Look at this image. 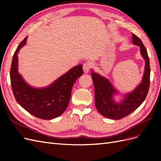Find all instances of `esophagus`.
Returning <instances> with one entry per match:
<instances>
[{"mask_svg": "<svg viewBox=\"0 0 161 161\" xmlns=\"http://www.w3.org/2000/svg\"><path fill=\"white\" fill-rule=\"evenodd\" d=\"M91 69V64L89 62H86L83 64V70L85 74H87L90 70Z\"/></svg>", "mask_w": 161, "mask_h": 161, "instance_id": "34e87169", "label": "esophagus"}]
</instances>
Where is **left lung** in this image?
I'll use <instances>...</instances> for the list:
<instances>
[{"label": "left lung", "mask_w": 161, "mask_h": 161, "mask_svg": "<svg viewBox=\"0 0 161 161\" xmlns=\"http://www.w3.org/2000/svg\"><path fill=\"white\" fill-rule=\"evenodd\" d=\"M132 43L140 47L141 55L145 60L144 72L140 83L132 91L124 95V99L121 101H115L114 97L118 94V91L110 81L91 70V76L95 86L96 108L102 115L109 119H121L132 113L143 103L149 90L150 69L147 49L140 39L134 33Z\"/></svg>", "instance_id": "8db88e82"}]
</instances>
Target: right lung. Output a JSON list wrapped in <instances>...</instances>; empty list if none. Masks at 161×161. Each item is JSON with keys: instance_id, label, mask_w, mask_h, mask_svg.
<instances>
[{"instance_id": "add662e5", "label": "right lung", "mask_w": 161, "mask_h": 161, "mask_svg": "<svg viewBox=\"0 0 161 161\" xmlns=\"http://www.w3.org/2000/svg\"><path fill=\"white\" fill-rule=\"evenodd\" d=\"M26 37L14 52L10 78L13 92L17 103L31 115L42 119H52L61 115L69 105L71 91L76 79L82 75V64L76 66L43 88L29 85L18 72L19 50L26 44Z\"/></svg>"}]
</instances>
